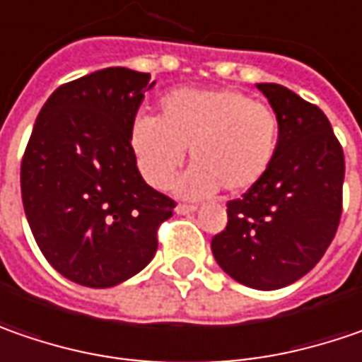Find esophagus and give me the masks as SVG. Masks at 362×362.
I'll list each match as a JSON object with an SVG mask.
<instances>
[{"instance_id": "1", "label": "esophagus", "mask_w": 362, "mask_h": 362, "mask_svg": "<svg viewBox=\"0 0 362 362\" xmlns=\"http://www.w3.org/2000/svg\"><path fill=\"white\" fill-rule=\"evenodd\" d=\"M176 212H178V214H194V212H197V206H192V204H178V206H176Z\"/></svg>"}]
</instances>
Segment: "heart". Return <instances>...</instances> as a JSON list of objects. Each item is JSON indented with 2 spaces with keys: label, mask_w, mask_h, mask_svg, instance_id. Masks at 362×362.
Returning a JSON list of instances; mask_svg holds the SVG:
<instances>
[{
  "label": "heart",
  "mask_w": 362,
  "mask_h": 362,
  "mask_svg": "<svg viewBox=\"0 0 362 362\" xmlns=\"http://www.w3.org/2000/svg\"><path fill=\"white\" fill-rule=\"evenodd\" d=\"M129 144L141 176L165 190L188 150L180 194L204 198L225 188L243 194L263 180L279 146V117L269 105L233 88H180L160 103L158 119L137 115Z\"/></svg>",
  "instance_id": "obj_1"
}]
</instances>
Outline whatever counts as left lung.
<instances>
[{
  "instance_id": "obj_1",
  "label": "left lung",
  "mask_w": 362,
  "mask_h": 362,
  "mask_svg": "<svg viewBox=\"0 0 362 362\" xmlns=\"http://www.w3.org/2000/svg\"><path fill=\"white\" fill-rule=\"evenodd\" d=\"M257 88L279 117L277 153L259 184L227 202V227L211 249L235 281L279 290L322 259L337 235L344 153L316 105L275 83Z\"/></svg>"
}]
</instances>
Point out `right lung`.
Here are the masks:
<instances>
[{"label": "right lung", "instance_id": "add662e5", "mask_svg": "<svg viewBox=\"0 0 362 362\" xmlns=\"http://www.w3.org/2000/svg\"><path fill=\"white\" fill-rule=\"evenodd\" d=\"M148 72L111 66L58 87L22 160V202L42 255L87 288H111L156 255L176 202L141 178L129 134Z\"/></svg>", "mask_w": 362, "mask_h": 362}]
</instances>
